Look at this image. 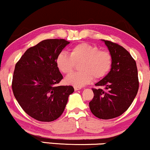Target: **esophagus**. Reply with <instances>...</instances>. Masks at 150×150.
Returning <instances> with one entry per match:
<instances>
[{"label": "esophagus", "instance_id": "1", "mask_svg": "<svg viewBox=\"0 0 150 150\" xmlns=\"http://www.w3.org/2000/svg\"><path fill=\"white\" fill-rule=\"evenodd\" d=\"M81 88H82V87H76V86H75V87H74V89H75V91L79 90V89H80Z\"/></svg>", "mask_w": 150, "mask_h": 150}]
</instances>
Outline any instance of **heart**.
Wrapping results in <instances>:
<instances>
[{
    "label": "heart",
    "instance_id": "heart-1",
    "mask_svg": "<svg viewBox=\"0 0 150 150\" xmlns=\"http://www.w3.org/2000/svg\"><path fill=\"white\" fill-rule=\"evenodd\" d=\"M80 63V71L65 78L68 85L82 87L96 80L104 78L112 68V54L106 50H100L97 46L88 43H80L70 49V54L59 53L56 59L58 70L65 75L74 71L76 64Z\"/></svg>",
    "mask_w": 150,
    "mask_h": 150
}]
</instances>
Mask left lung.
Here are the masks:
<instances>
[{"instance_id": "obj_1", "label": "left lung", "mask_w": 150, "mask_h": 150, "mask_svg": "<svg viewBox=\"0 0 150 150\" xmlns=\"http://www.w3.org/2000/svg\"><path fill=\"white\" fill-rule=\"evenodd\" d=\"M113 56L108 75L92 88L94 97L89 103L93 114L100 119H111L123 114L137 95L139 80L136 62L130 53L116 43L104 40Z\"/></svg>"}]
</instances>
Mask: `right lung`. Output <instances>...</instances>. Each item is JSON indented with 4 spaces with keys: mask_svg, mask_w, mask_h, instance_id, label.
<instances>
[{
    "mask_svg": "<svg viewBox=\"0 0 150 150\" xmlns=\"http://www.w3.org/2000/svg\"><path fill=\"white\" fill-rule=\"evenodd\" d=\"M69 42L46 39L25 51L17 62L12 81L15 99L29 116L42 122L57 119L64 111L73 86H58L63 79L56 63Z\"/></svg>",
    "mask_w": 150,
    "mask_h": 150,
    "instance_id": "obj_1",
    "label": "right lung"
}]
</instances>
